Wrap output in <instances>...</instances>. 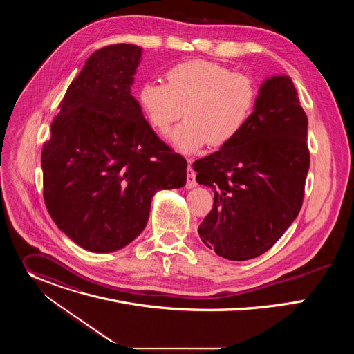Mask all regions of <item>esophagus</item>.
Returning a JSON list of instances; mask_svg holds the SVG:
<instances>
[{
  "instance_id": "obj_1",
  "label": "esophagus",
  "mask_w": 354,
  "mask_h": 354,
  "mask_svg": "<svg viewBox=\"0 0 354 354\" xmlns=\"http://www.w3.org/2000/svg\"><path fill=\"white\" fill-rule=\"evenodd\" d=\"M197 182H196V174L194 171L189 167L187 168V176H186V189H193L196 187Z\"/></svg>"
}]
</instances>
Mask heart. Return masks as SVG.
I'll use <instances>...</instances> for the list:
<instances>
[{
	"label": "heart",
	"mask_w": 354,
	"mask_h": 354,
	"mask_svg": "<svg viewBox=\"0 0 354 354\" xmlns=\"http://www.w3.org/2000/svg\"><path fill=\"white\" fill-rule=\"evenodd\" d=\"M257 85L250 77L205 60L179 63L165 73V85L145 82L137 93L148 124L165 136L182 154H194L210 142L221 147L248 123L257 104Z\"/></svg>",
	"instance_id": "obj_1"
}]
</instances>
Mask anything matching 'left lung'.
Segmentation results:
<instances>
[{"instance_id":"1","label":"left lung","mask_w":354,"mask_h":354,"mask_svg":"<svg viewBox=\"0 0 354 354\" xmlns=\"http://www.w3.org/2000/svg\"><path fill=\"white\" fill-rule=\"evenodd\" d=\"M307 130L291 78L272 75L241 133L193 162L197 183L214 192L213 209L197 231L218 257L258 258L297 218L310 169Z\"/></svg>"}]
</instances>
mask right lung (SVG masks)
Here are the masks:
<instances>
[{
	"instance_id": "add662e5",
	"label": "right lung",
	"mask_w": 354,
	"mask_h": 354,
	"mask_svg": "<svg viewBox=\"0 0 354 354\" xmlns=\"http://www.w3.org/2000/svg\"><path fill=\"white\" fill-rule=\"evenodd\" d=\"M142 48L95 52L70 84L41 149L50 217L81 248L115 252L145 228L158 190L186 183V160L158 138L131 95Z\"/></svg>"
}]
</instances>
